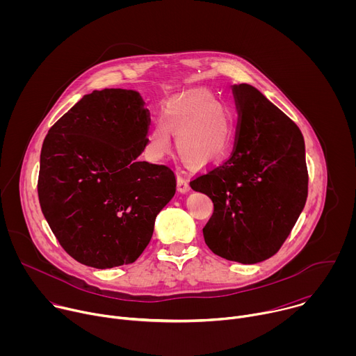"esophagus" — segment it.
Instances as JSON below:
<instances>
[{
  "label": "esophagus",
  "instance_id": "obj_1",
  "mask_svg": "<svg viewBox=\"0 0 356 356\" xmlns=\"http://www.w3.org/2000/svg\"><path fill=\"white\" fill-rule=\"evenodd\" d=\"M177 190L180 191V193H187L188 190H190V183H188V180L186 179V177H183V176H177Z\"/></svg>",
  "mask_w": 356,
  "mask_h": 356
}]
</instances>
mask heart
I'll return each mask as SVG.
<instances>
[{
  "label": "heart",
  "instance_id": "1",
  "mask_svg": "<svg viewBox=\"0 0 356 356\" xmlns=\"http://www.w3.org/2000/svg\"><path fill=\"white\" fill-rule=\"evenodd\" d=\"M183 161L193 166L220 162L234 142V121L227 108L207 91H195L173 99L149 135L147 152L162 159L170 147V134Z\"/></svg>",
  "mask_w": 356,
  "mask_h": 356
}]
</instances>
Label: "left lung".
<instances>
[{"label":"left lung","instance_id":"8db88e82","mask_svg":"<svg viewBox=\"0 0 356 356\" xmlns=\"http://www.w3.org/2000/svg\"><path fill=\"white\" fill-rule=\"evenodd\" d=\"M238 110L229 159L190 181L214 213L202 228L216 255L258 264L280 249L306 204L309 172L298 127L255 87H232Z\"/></svg>","mask_w":356,"mask_h":356}]
</instances>
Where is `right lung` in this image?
<instances>
[{"label": "right lung", "mask_w": 356, "mask_h": 356, "mask_svg": "<svg viewBox=\"0 0 356 356\" xmlns=\"http://www.w3.org/2000/svg\"><path fill=\"white\" fill-rule=\"evenodd\" d=\"M143 104L134 90L92 91L43 140L42 213L62 248L86 266L134 264L176 193L169 166L138 161L149 140Z\"/></svg>", "instance_id": "right-lung-1"}]
</instances>
